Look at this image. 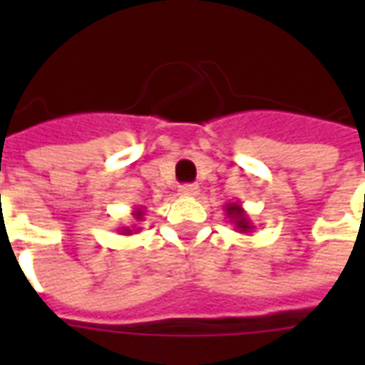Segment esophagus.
Returning a JSON list of instances; mask_svg holds the SVG:
<instances>
[{
	"label": "esophagus",
	"mask_w": 365,
	"mask_h": 365,
	"mask_svg": "<svg viewBox=\"0 0 365 365\" xmlns=\"http://www.w3.org/2000/svg\"><path fill=\"white\" fill-rule=\"evenodd\" d=\"M180 195L182 197H197L199 195V185L197 183H183L180 187Z\"/></svg>",
	"instance_id": "obj_1"
}]
</instances>
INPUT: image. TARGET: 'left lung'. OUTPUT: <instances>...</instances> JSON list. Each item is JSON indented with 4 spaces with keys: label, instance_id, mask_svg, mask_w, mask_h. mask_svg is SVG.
<instances>
[{
    "label": "left lung",
    "instance_id": "8db88e82",
    "mask_svg": "<svg viewBox=\"0 0 365 365\" xmlns=\"http://www.w3.org/2000/svg\"><path fill=\"white\" fill-rule=\"evenodd\" d=\"M225 216H227L229 223L235 227V231H239V233H252L255 229V225L250 222V216L246 214L240 202H227L225 205Z\"/></svg>",
    "mask_w": 365,
    "mask_h": 365
}]
</instances>
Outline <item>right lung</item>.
I'll return each instance as SVG.
<instances>
[{
	"label": "right lung",
	"instance_id": "right-lung-1",
	"mask_svg": "<svg viewBox=\"0 0 365 365\" xmlns=\"http://www.w3.org/2000/svg\"><path fill=\"white\" fill-rule=\"evenodd\" d=\"M143 216H145V208H142V206L132 210V217H134V222H136V223L142 222ZM138 231H140V227H136V225H132V227H119V233L126 235V237H128V235H132V233H138Z\"/></svg>",
	"mask_w": 365,
	"mask_h": 365
}]
</instances>
